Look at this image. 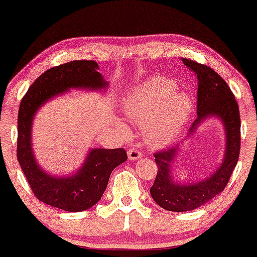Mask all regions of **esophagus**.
<instances>
[{"mask_svg": "<svg viewBox=\"0 0 257 257\" xmlns=\"http://www.w3.org/2000/svg\"><path fill=\"white\" fill-rule=\"evenodd\" d=\"M127 156H128V159L130 160H138V159H140V158L143 157V154H142V152H140L139 150L131 149V150H128Z\"/></svg>", "mask_w": 257, "mask_h": 257, "instance_id": "34e87169", "label": "esophagus"}]
</instances>
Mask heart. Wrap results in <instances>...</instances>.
<instances>
[{
    "label": "heart",
    "instance_id": "b5f03b06",
    "mask_svg": "<svg viewBox=\"0 0 257 257\" xmlns=\"http://www.w3.org/2000/svg\"><path fill=\"white\" fill-rule=\"evenodd\" d=\"M167 77L151 78L124 100V113L137 124H149L150 142L170 143L181 131L192 112L193 101L185 91ZM122 127V124H119Z\"/></svg>",
    "mask_w": 257,
    "mask_h": 257
}]
</instances>
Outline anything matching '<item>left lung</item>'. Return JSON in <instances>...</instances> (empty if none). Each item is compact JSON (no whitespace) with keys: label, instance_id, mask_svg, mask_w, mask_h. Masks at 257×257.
I'll list each match as a JSON object with an SVG mask.
<instances>
[{"label":"left lung","instance_id":"1","mask_svg":"<svg viewBox=\"0 0 257 257\" xmlns=\"http://www.w3.org/2000/svg\"><path fill=\"white\" fill-rule=\"evenodd\" d=\"M181 61L198 78V118L193 122L189 135H193L205 119L219 118L226 131V150L221 166L209 178L186 185L175 182L171 173L172 164L180 150L179 146L154 154L158 172L150 192L154 201L170 212H189L220 194L236 166L241 146L240 111L228 84L209 66L187 58Z\"/></svg>","mask_w":257,"mask_h":257}]
</instances>
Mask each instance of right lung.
<instances>
[{"instance_id": "obj_1", "label": "right lung", "mask_w": 257, "mask_h": 257, "mask_svg": "<svg viewBox=\"0 0 257 257\" xmlns=\"http://www.w3.org/2000/svg\"><path fill=\"white\" fill-rule=\"evenodd\" d=\"M94 61H72L55 66L38 77L24 94L17 118V160L40 201L66 210L83 212L101 199L112 171L127 160L124 149H92L82 167L68 177L42 170L31 145V127L42 105L70 89L103 90L107 86Z\"/></svg>"}]
</instances>
